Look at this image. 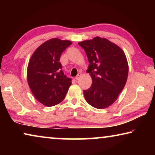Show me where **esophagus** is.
Returning <instances> with one entry per match:
<instances>
[{
	"mask_svg": "<svg viewBox=\"0 0 155 155\" xmlns=\"http://www.w3.org/2000/svg\"><path fill=\"white\" fill-rule=\"evenodd\" d=\"M81 77V73H78V74H77V77H75V79L76 80H78V79H79V78H80V77Z\"/></svg>",
	"mask_w": 155,
	"mask_h": 155,
	"instance_id": "1",
	"label": "esophagus"
}]
</instances>
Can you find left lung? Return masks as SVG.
Returning a JSON list of instances; mask_svg holds the SVG:
<instances>
[{
  "instance_id": "1",
  "label": "left lung",
  "mask_w": 155,
  "mask_h": 155,
  "mask_svg": "<svg viewBox=\"0 0 155 155\" xmlns=\"http://www.w3.org/2000/svg\"><path fill=\"white\" fill-rule=\"evenodd\" d=\"M90 62L87 72L92 84L83 94L86 101L96 109H104L118 98L127 83L128 65L122 50L106 38L96 37L78 43Z\"/></svg>"
}]
</instances>
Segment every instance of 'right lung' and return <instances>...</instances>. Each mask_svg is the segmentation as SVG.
Here are the masks:
<instances>
[{
  "instance_id": "obj_1",
  "label": "right lung",
  "mask_w": 155,
  "mask_h": 155,
  "mask_svg": "<svg viewBox=\"0 0 155 155\" xmlns=\"http://www.w3.org/2000/svg\"><path fill=\"white\" fill-rule=\"evenodd\" d=\"M72 41L52 38L45 41L33 52L27 68V81L38 101L47 107L64 101L72 79L62 71L59 62L61 53Z\"/></svg>"
}]
</instances>
